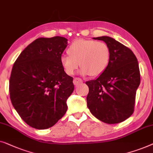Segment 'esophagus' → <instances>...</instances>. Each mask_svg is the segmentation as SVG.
Listing matches in <instances>:
<instances>
[{
  "label": "esophagus",
  "instance_id": "34e87169",
  "mask_svg": "<svg viewBox=\"0 0 153 153\" xmlns=\"http://www.w3.org/2000/svg\"><path fill=\"white\" fill-rule=\"evenodd\" d=\"M82 83V80L80 78H79V77H76V78H74V85L77 86L79 85H80V84Z\"/></svg>",
  "mask_w": 153,
  "mask_h": 153
}]
</instances>
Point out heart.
I'll return each instance as SVG.
<instances>
[{
  "label": "heart",
  "mask_w": 153,
  "mask_h": 153,
  "mask_svg": "<svg viewBox=\"0 0 153 153\" xmlns=\"http://www.w3.org/2000/svg\"><path fill=\"white\" fill-rule=\"evenodd\" d=\"M68 55H62L59 62L64 72L71 76L81 66L79 74L85 76H98L108 66L111 51L108 45L103 42L90 39H77L72 43L67 50Z\"/></svg>",
  "instance_id": "heart-1"
}]
</instances>
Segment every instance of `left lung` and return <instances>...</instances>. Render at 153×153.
Wrapping results in <instances>:
<instances>
[{
	"label": "left lung",
	"mask_w": 153,
	"mask_h": 153,
	"mask_svg": "<svg viewBox=\"0 0 153 153\" xmlns=\"http://www.w3.org/2000/svg\"><path fill=\"white\" fill-rule=\"evenodd\" d=\"M108 45L110 62L96 79L86 82L89 87L87 107L98 120L107 124L124 121L132 114L140 72L136 56L130 48L107 36L94 37Z\"/></svg>",
	"instance_id": "1"
}]
</instances>
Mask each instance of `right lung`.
<instances>
[{
	"label": "right lung",
	"mask_w": 153,
	"mask_h": 153,
	"mask_svg": "<svg viewBox=\"0 0 153 153\" xmlns=\"http://www.w3.org/2000/svg\"><path fill=\"white\" fill-rule=\"evenodd\" d=\"M68 46L62 36L40 37L30 44L13 65L10 95L13 107L32 128L48 129L65 114L74 90L73 77L59 58Z\"/></svg>",
	"instance_id": "1"
}]
</instances>
